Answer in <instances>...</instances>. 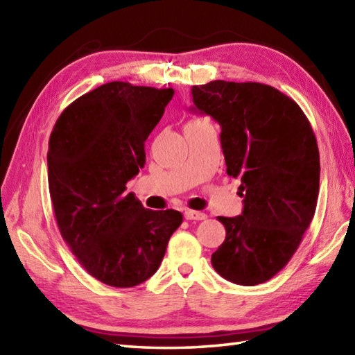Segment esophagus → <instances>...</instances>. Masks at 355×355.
Wrapping results in <instances>:
<instances>
[{"label":"esophagus","instance_id":"esophagus-1","mask_svg":"<svg viewBox=\"0 0 355 355\" xmlns=\"http://www.w3.org/2000/svg\"><path fill=\"white\" fill-rule=\"evenodd\" d=\"M184 218H186V220H189V221H192V220L201 221V220H206V214L197 212V210H186Z\"/></svg>","mask_w":355,"mask_h":355}]
</instances>
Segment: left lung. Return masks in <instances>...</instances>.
Returning <instances> with one entry per match:
<instances>
[{
    "label": "left lung",
    "mask_w": 355,
    "mask_h": 355,
    "mask_svg": "<svg viewBox=\"0 0 355 355\" xmlns=\"http://www.w3.org/2000/svg\"><path fill=\"white\" fill-rule=\"evenodd\" d=\"M193 111L221 126L227 175L241 180L244 209L218 216L225 239L212 254L220 276L258 285L279 273L302 241L319 197L320 158L304 111L258 82L212 80L192 87Z\"/></svg>",
    "instance_id": "obj_1"
}]
</instances>
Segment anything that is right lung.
<instances>
[{
	"label": "right lung",
	"mask_w": 355,
	"mask_h": 355,
	"mask_svg": "<svg viewBox=\"0 0 355 355\" xmlns=\"http://www.w3.org/2000/svg\"><path fill=\"white\" fill-rule=\"evenodd\" d=\"M172 88L108 82L67 107L49 141V189L56 223L80 266L97 281L130 288L153 276L183 221L125 193L145 166V141Z\"/></svg>",
	"instance_id": "obj_1"
}]
</instances>
